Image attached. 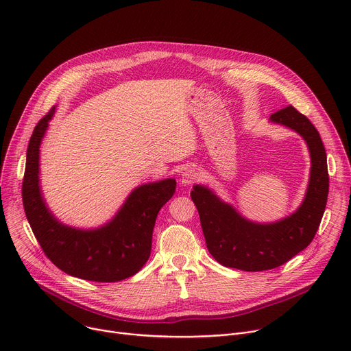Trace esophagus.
I'll return each mask as SVG.
<instances>
[{
    "label": "esophagus",
    "instance_id": "34e87169",
    "mask_svg": "<svg viewBox=\"0 0 351 351\" xmlns=\"http://www.w3.org/2000/svg\"><path fill=\"white\" fill-rule=\"evenodd\" d=\"M198 178H199V173L195 168H187V169H184V172L180 176V183L183 186H189L193 182H195Z\"/></svg>",
    "mask_w": 351,
    "mask_h": 351
}]
</instances>
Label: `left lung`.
I'll return each instance as SVG.
<instances>
[{
  "label": "left lung",
  "mask_w": 351,
  "mask_h": 351,
  "mask_svg": "<svg viewBox=\"0 0 351 351\" xmlns=\"http://www.w3.org/2000/svg\"><path fill=\"white\" fill-rule=\"evenodd\" d=\"M269 122L298 133L310 152L307 190L294 213L274 222H256L243 217L208 186L194 184L190 193L208 252L228 268L258 272L287 263L313 241L325 211L329 176L318 130L291 106L271 115Z\"/></svg>",
  "instance_id": "obj_1"
}]
</instances>
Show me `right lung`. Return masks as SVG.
Listing matches in <instances>:
<instances>
[{
    "instance_id": "right-lung-1",
    "label": "right lung",
    "mask_w": 351,
    "mask_h": 351,
    "mask_svg": "<svg viewBox=\"0 0 351 351\" xmlns=\"http://www.w3.org/2000/svg\"><path fill=\"white\" fill-rule=\"evenodd\" d=\"M57 108L53 107L30 137L22 186L29 225L45 256L71 276L93 282H119L137 274L152 253L160 210L172 198L173 178L134 187L115 215L97 228H76L49 210L40 184V147Z\"/></svg>"
}]
</instances>
